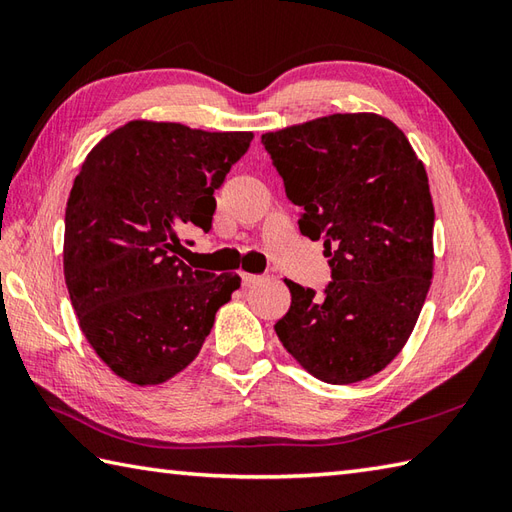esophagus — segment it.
Here are the masks:
<instances>
[{
  "instance_id": "34e87169",
  "label": "esophagus",
  "mask_w": 512,
  "mask_h": 512,
  "mask_svg": "<svg viewBox=\"0 0 512 512\" xmlns=\"http://www.w3.org/2000/svg\"><path fill=\"white\" fill-rule=\"evenodd\" d=\"M239 279H242V286H253L259 281L257 275H250V273H239Z\"/></svg>"
}]
</instances>
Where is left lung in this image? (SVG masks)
<instances>
[{
	"instance_id": "1",
	"label": "left lung",
	"mask_w": 512,
	"mask_h": 512,
	"mask_svg": "<svg viewBox=\"0 0 512 512\" xmlns=\"http://www.w3.org/2000/svg\"><path fill=\"white\" fill-rule=\"evenodd\" d=\"M299 231L323 239V295L286 281L275 332L301 367L332 385L385 369L407 343L433 275V202L407 136L378 114H332L262 136Z\"/></svg>"
}]
</instances>
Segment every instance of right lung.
<instances>
[{
	"label": "right lung",
	"mask_w": 512,
	"mask_h": 512,
	"mask_svg": "<svg viewBox=\"0 0 512 512\" xmlns=\"http://www.w3.org/2000/svg\"><path fill=\"white\" fill-rule=\"evenodd\" d=\"M250 140L132 121L105 136L74 178L65 286L85 339L129 383L160 385L182 372L239 288V275L193 270L176 253L193 228L209 233L213 193Z\"/></svg>",
	"instance_id": "right-lung-1"
}]
</instances>
